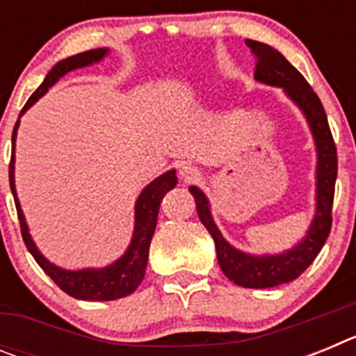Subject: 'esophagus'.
Returning a JSON list of instances; mask_svg holds the SVG:
<instances>
[{
	"label": "esophagus",
	"instance_id": "1",
	"mask_svg": "<svg viewBox=\"0 0 356 356\" xmlns=\"http://www.w3.org/2000/svg\"><path fill=\"white\" fill-rule=\"evenodd\" d=\"M180 176H181V180L184 181H194L197 180V176H200V171H197L194 165H181L180 169Z\"/></svg>",
	"mask_w": 356,
	"mask_h": 356
}]
</instances>
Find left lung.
<instances>
[{
    "mask_svg": "<svg viewBox=\"0 0 356 356\" xmlns=\"http://www.w3.org/2000/svg\"><path fill=\"white\" fill-rule=\"evenodd\" d=\"M251 51L259 56L254 80L259 83L284 89L285 96L301 110L316 144V212L307 234L298 244L275 254H253L232 246L217 228L210 210V201L196 185L188 191L196 200L200 221L216 242L217 262L226 278L246 289H269L289 284L314 262L325 246L332 228V205L337 180V149L328 127L321 99L301 74L278 49L269 44L246 40Z\"/></svg>",
    "mask_w": 356,
    "mask_h": 356,
    "instance_id": "8db88e82",
    "label": "left lung"
}]
</instances>
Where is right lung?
I'll return each instance as SVG.
<instances>
[{
  "instance_id": "right-lung-1",
  "label": "right lung",
  "mask_w": 356,
  "mask_h": 356,
  "mask_svg": "<svg viewBox=\"0 0 356 356\" xmlns=\"http://www.w3.org/2000/svg\"><path fill=\"white\" fill-rule=\"evenodd\" d=\"M108 48H97L90 49V51L78 53L64 58V60L56 62L51 67V71L46 74L44 81L40 83L39 89L31 94L26 105L23 106L21 114H19L17 122H15L14 131H12V159H10V188L14 194L15 209H17L19 221H21V234H23L24 244H26L28 251L31 257L35 259V262L42 267V271L55 282L58 287L69 296L76 298V300L85 301H112L124 298V296L135 292V289L139 287L140 282L144 278L147 266V257H149V244L153 234L156 228V217H159L160 201L165 194L176 187L178 178H176V171H165L163 175L156 176L155 180L147 184L143 188V193L139 194L137 201H135V225L134 234H131V241L128 244L127 251L114 260L112 264L105 267H85V269H64V267L56 266V264L49 262L37 244L33 242L30 235V228L24 219L23 209L19 203L17 191H15V137H17V128L21 124V118L24 115L28 108L35 105L44 94L48 92L49 87L65 76L67 72L76 71L81 67H89V65L102 62L106 55H108Z\"/></svg>"
}]
</instances>
